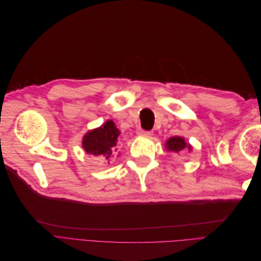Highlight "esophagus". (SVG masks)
Returning <instances> with one entry per match:
<instances>
[{
    "label": "esophagus",
    "instance_id": "34e87169",
    "mask_svg": "<svg viewBox=\"0 0 261 261\" xmlns=\"http://www.w3.org/2000/svg\"><path fill=\"white\" fill-rule=\"evenodd\" d=\"M139 134H140V135H144V136H151V135H152V132H151V130H144V129H140Z\"/></svg>",
    "mask_w": 261,
    "mask_h": 261
}]
</instances>
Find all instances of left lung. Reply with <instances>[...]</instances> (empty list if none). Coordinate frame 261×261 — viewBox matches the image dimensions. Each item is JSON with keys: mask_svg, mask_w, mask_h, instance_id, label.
I'll list each match as a JSON object with an SVG mask.
<instances>
[{"mask_svg": "<svg viewBox=\"0 0 261 261\" xmlns=\"http://www.w3.org/2000/svg\"><path fill=\"white\" fill-rule=\"evenodd\" d=\"M167 147L171 151H175L179 152L180 150H184L186 148V143L184 138L181 137H172L167 141ZM188 148L191 149V147L188 146Z\"/></svg>", "mask_w": 261, "mask_h": 261, "instance_id": "1", "label": "left lung"}]
</instances>
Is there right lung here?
<instances>
[{
  "label": "right lung",
  "instance_id": "obj_1",
  "mask_svg": "<svg viewBox=\"0 0 261 261\" xmlns=\"http://www.w3.org/2000/svg\"><path fill=\"white\" fill-rule=\"evenodd\" d=\"M120 130L112 121H108L101 127L86 134L83 147L87 153L100 155L102 159L110 160L117 151V138Z\"/></svg>",
  "mask_w": 261,
  "mask_h": 261
}]
</instances>
